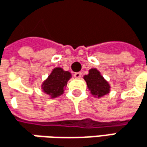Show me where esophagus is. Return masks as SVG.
<instances>
[{"mask_svg": "<svg viewBox=\"0 0 147 147\" xmlns=\"http://www.w3.org/2000/svg\"><path fill=\"white\" fill-rule=\"evenodd\" d=\"M82 76V73L81 72H76L74 73V77L75 78H80Z\"/></svg>", "mask_w": 147, "mask_h": 147, "instance_id": "esophagus-1", "label": "esophagus"}]
</instances>
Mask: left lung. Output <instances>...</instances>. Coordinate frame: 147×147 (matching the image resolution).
<instances>
[{
	"label": "left lung",
	"instance_id": "1",
	"mask_svg": "<svg viewBox=\"0 0 147 147\" xmlns=\"http://www.w3.org/2000/svg\"><path fill=\"white\" fill-rule=\"evenodd\" d=\"M84 79L87 82L88 88L93 95L101 97L110 92L109 83L103 78L100 71L96 69H91L88 75L84 76Z\"/></svg>",
	"mask_w": 147,
	"mask_h": 147
}]
</instances>
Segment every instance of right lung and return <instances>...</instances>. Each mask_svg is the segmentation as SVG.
Returning <instances> with one entry per match:
<instances>
[{
	"label": "right lung",
	"instance_id": "obj_1",
	"mask_svg": "<svg viewBox=\"0 0 147 147\" xmlns=\"http://www.w3.org/2000/svg\"><path fill=\"white\" fill-rule=\"evenodd\" d=\"M71 74L65 71L61 68H55L48 78L42 83V89L44 93L55 98L64 93V88L67 85V82L71 78Z\"/></svg>",
	"mask_w": 147,
	"mask_h": 147
}]
</instances>
